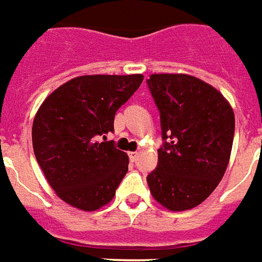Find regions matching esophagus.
Here are the masks:
<instances>
[{"instance_id":"obj_1","label":"esophagus","mask_w":262,"mask_h":262,"mask_svg":"<svg viewBox=\"0 0 262 262\" xmlns=\"http://www.w3.org/2000/svg\"><path fill=\"white\" fill-rule=\"evenodd\" d=\"M137 157H139V152H137V151H130V152H129V158H130V161H136Z\"/></svg>"}]
</instances>
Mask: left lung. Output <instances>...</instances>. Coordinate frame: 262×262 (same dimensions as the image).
<instances>
[{
	"instance_id": "1",
	"label": "left lung",
	"mask_w": 262,
	"mask_h": 262,
	"mask_svg": "<svg viewBox=\"0 0 262 262\" xmlns=\"http://www.w3.org/2000/svg\"><path fill=\"white\" fill-rule=\"evenodd\" d=\"M161 115L164 143L147 176L154 200L169 211L194 208L216 189L233 144L234 114L215 87L186 73L147 80Z\"/></svg>"
}]
</instances>
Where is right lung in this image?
I'll use <instances>...</instances> for the list:
<instances>
[{
  "mask_svg": "<svg viewBox=\"0 0 262 262\" xmlns=\"http://www.w3.org/2000/svg\"><path fill=\"white\" fill-rule=\"evenodd\" d=\"M143 75H84L55 89L34 116V156L55 194L82 211L114 199L127 172L129 157L112 141L122 104L140 87Z\"/></svg>",
  "mask_w": 262,
  "mask_h": 262,
  "instance_id": "add662e5",
  "label": "right lung"
}]
</instances>
